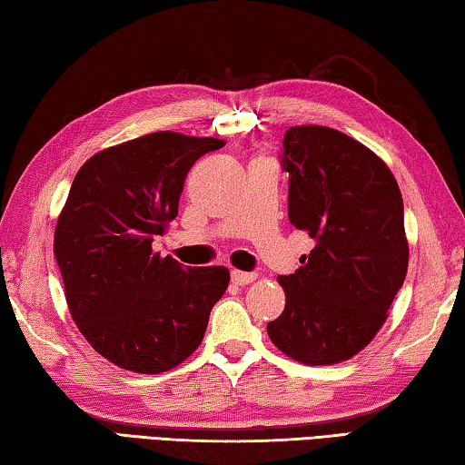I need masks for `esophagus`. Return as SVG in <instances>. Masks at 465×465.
I'll use <instances>...</instances> for the list:
<instances>
[{
  "instance_id": "esophagus-1",
  "label": "esophagus",
  "mask_w": 465,
  "mask_h": 465,
  "mask_svg": "<svg viewBox=\"0 0 465 465\" xmlns=\"http://www.w3.org/2000/svg\"><path fill=\"white\" fill-rule=\"evenodd\" d=\"M256 272H243V271H232V281L235 285H248V282L256 281Z\"/></svg>"
}]
</instances>
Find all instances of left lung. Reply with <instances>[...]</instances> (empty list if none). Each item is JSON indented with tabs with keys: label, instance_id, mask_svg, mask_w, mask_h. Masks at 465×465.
I'll return each mask as SVG.
<instances>
[{
	"label": "left lung",
	"instance_id": "8db88e82",
	"mask_svg": "<svg viewBox=\"0 0 465 465\" xmlns=\"http://www.w3.org/2000/svg\"><path fill=\"white\" fill-rule=\"evenodd\" d=\"M282 168L289 222L316 246L293 274L277 279L285 310L266 332L299 363L334 365L373 341L404 285L402 194L380 155L322 124L285 133Z\"/></svg>",
	"mask_w": 465,
	"mask_h": 465
}]
</instances>
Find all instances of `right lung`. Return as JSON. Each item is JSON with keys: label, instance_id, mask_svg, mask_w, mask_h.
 I'll return each instance as SVG.
<instances>
[{"label": "right lung", "instance_id": "add662e5", "mask_svg": "<svg viewBox=\"0 0 465 465\" xmlns=\"http://www.w3.org/2000/svg\"><path fill=\"white\" fill-rule=\"evenodd\" d=\"M223 145L155 131L102 149L77 170L53 250L77 330L116 367L153 375L183 363L230 285L225 266L191 269L152 248L178 215L188 170Z\"/></svg>", "mask_w": 465, "mask_h": 465}]
</instances>
